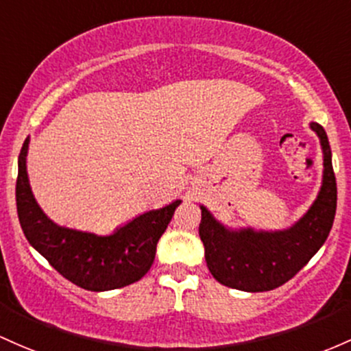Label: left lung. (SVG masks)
<instances>
[{
    "instance_id": "8db88e82",
    "label": "left lung",
    "mask_w": 351,
    "mask_h": 351,
    "mask_svg": "<svg viewBox=\"0 0 351 351\" xmlns=\"http://www.w3.org/2000/svg\"><path fill=\"white\" fill-rule=\"evenodd\" d=\"M323 149V182L310 210L283 232L228 230L202 208L199 238L213 278L241 291H269L282 287L322 248L333 226L337 211V178L328 136L318 123H311Z\"/></svg>"
}]
</instances>
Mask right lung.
Masks as SVG:
<instances>
[{"label": "right lung", "instance_id": "obj_1", "mask_svg": "<svg viewBox=\"0 0 351 351\" xmlns=\"http://www.w3.org/2000/svg\"><path fill=\"white\" fill-rule=\"evenodd\" d=\"M28 143L18 160L16 208L23 233L60 275L90 291L123 288L141 280L155 260L156 243L182 199L146 211L110 237L58 226L38 206L26 173Z\"/></svg>", "mask_w": 351, "mask_h": 351}]
</instances>
